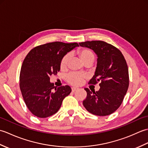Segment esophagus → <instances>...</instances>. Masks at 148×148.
I'll return each instance as SVG.
<instances>
[{
  "instance_id": "1",
  "label": "esophagus",
  "mask_w": 148,
  "mask_h": 148,
  "mask_svg": "<svg viewBox=\"0 0 148 148\" xmlns=\"http://www.w3.org/2000/svg\"><path fill=\"white\" fill-rule=\"evenodd\" d=\"M78 89V88H76V87H72V92H76V91H77Z\"/></svg>"
}]
</instances>
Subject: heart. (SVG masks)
I'll list each match as a JSON object with an SVG mask.
<instances>
[{
    "label": "heart",
    "instance_id": "heart-1",
    "mask_svg": "<svg viewBox=\"0 0 148 148\" xmlns=\"http://www.w3.org/2000/svg\"><path fill=\"white\" fill-rule=\"evenodd\" d=\"M77 54L79 55L81 60L83 61L84 64H91L92 65L93 62L95 61V56L93 52L88 48H81L78 49L77 51ZM69 58H70V55L67 53L63 56L60 62V67L62 71L67 69ZM86 76L84 74H81L77 72H71L67 74L65 77L66 81L67 82L74 86H79L83 83V81L86 79Z\"/></svg>",
    "mask_w": 148,
    "mask_h": 148
}]
</instances>
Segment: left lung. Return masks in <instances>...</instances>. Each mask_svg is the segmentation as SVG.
I'll return each mask as SVG.
<instances>
[{
    "label": "left lung",
    "mask_w": 148,
    "mask_h": 148,
    "mask_svg": "<svg viewBox=\"0 0 148 148\" xmlns=\"http://www.w3.org/2000/svg\"><path fill=\"white\" fill-rule=\"evenodd\" d=\"M94 51L98 56L95 75L88 84L99 83L97 92L84 88L87 93L83 104L88 111L97 116L112 114L121 106L129 86L127 62L121 52L102 40L79 43Z\"/></svg>",
    "instance_id": "left-lung-1"
}]
</instances>
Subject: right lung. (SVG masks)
<instances>
[{
	"label": "right lung",
	"instance_id": "right-lung-1",
	"mask_svg": "<svg viewBox=\"0 0 148 148\" xmlns=\"http://www.w3.org/2000/svg\"><path fill=\"white\" fill-rule=\"evenodd\" d=\"M77 46V42H48L34 48L25 56L20 71V88L27 108L34 116L45 118L55 114L71 92L68 85L56 88L49 77L60 71L63 56Z\"/></svg>",
	"mask_w": 148,
	"mask_h": 148
}]
</instances>
